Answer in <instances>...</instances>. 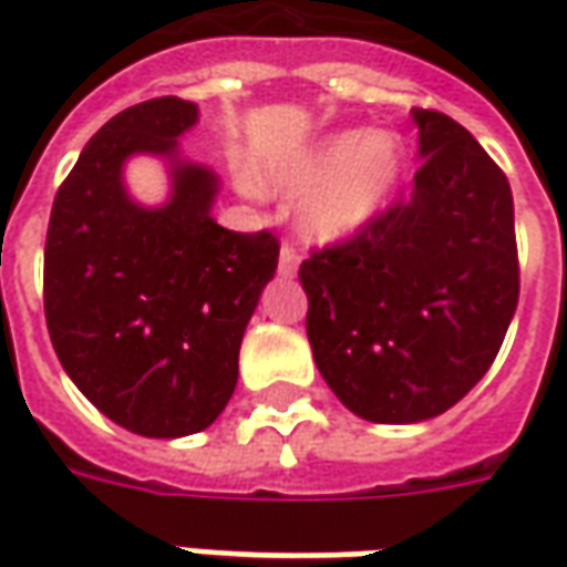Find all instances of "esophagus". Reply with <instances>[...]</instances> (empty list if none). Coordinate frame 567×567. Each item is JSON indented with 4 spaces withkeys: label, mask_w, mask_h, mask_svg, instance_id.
<instances>
[{
    "label": "esophagus",
    "mask_w": 567,
    "mask_h": 567,
    "mask_svg": "<svg viewBox=\"0 0 567 567\" xmlns=\"http://www.w3.org/2000/svg\"><path fill=\"white\" fill-rule=\"evenodd\" d=\"M297 267H300V255H297L295 246L285 243V246L279 248V276L291 279V276H297Z\"/></svg>",
    "instance_id": "esophagus-1"
}]
</instances>
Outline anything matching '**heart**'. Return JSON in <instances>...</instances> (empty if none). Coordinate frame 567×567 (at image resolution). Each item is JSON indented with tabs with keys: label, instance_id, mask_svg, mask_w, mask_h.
Returning a JSON list of instances; mask_svg holds the SVG:
<instances>
[{
	"label": "heart",
	"instance_id": "1",
	"mask_svg": "<svg viewBox=\"0 0 567 567\" xmlns=\"http://www.w3.org/2000/svg\"><path fill=\"white\" fill-rule=\"evenodd\" d=\"M406 148L389 130L349 127L321 136L272 175V187L303 197V227L316 239H349L392 206Z\"/></svg>",
	"mask_w": 567,
	"mask_h": 567
}]
</instances>
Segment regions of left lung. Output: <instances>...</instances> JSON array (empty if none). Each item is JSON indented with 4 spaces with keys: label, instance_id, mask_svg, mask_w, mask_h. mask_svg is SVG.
<instances>
[{
    "label": "left lung",
    "instance_id": "obj_1",
    "mask_svg": "<svg viewBox=\"0 0 567 567\" xmlns=\"http://www.w3.org/2000/svg\"><path fill=\"white\" fill-rule=\"evenodd\" d=\"M416 185L300 264L319 373L355 416L434 419L486 377L519 300L507 175L450 115L413 109Z\"/></svg>",
    "mask_w": 567,
    "mask_h": 567
}]
</instances>
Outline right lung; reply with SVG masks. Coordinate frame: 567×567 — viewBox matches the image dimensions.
Wrapping results in <instances>:
<instances>
[{"label": "right lung", "instance_id": "add662e5", "mask_svg": "<svg viewBox=\"0 0 567 567\" xmlns=\"http://www.w3.org/2000/svg\"><path fill=\"white\" fill-rule=\"evenodd\" d=\"M197 105L157 96L93 136L60 185L44 239V319L60 364L100 413L142 437L209 427L239 377V343L279 264L270 230L212 218L218 178L178 161ZM130 153L174 161V197L142 210L120 169Z\"/></svg>", "mask_w": 567, "mask_h": 567}]
</instances>
